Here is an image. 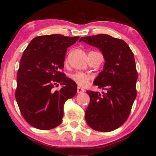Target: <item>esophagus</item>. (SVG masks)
Wrapping results in <instances>:
<instances>
[{
    "label": "esophagus",
    "mask_w": 156,
    "mask_h": 156,
    "mask_svg": "<svg viewBox=\"0 0 156 156\" xmlns=\"http://www.w3.org/2000/svg\"><path fill=\"white\" fill-rule=\"evenodd\" d=\"M84 91H85L84 89L80 88V87H79V86H78V88H77V92H78V93H81L83 92H84Z\"/></svg>",
    "instance_id": "1"
}]
</instances>
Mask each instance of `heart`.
Returning <instances> with one entry per match:
<instances>
[{
	"instance_id": "obj_1",
	"label": "heart",
	"mask_w": 156,
	"mask_h": 156,
	"mask_svg": "<svg viewBox=\"0 0 156 156\" xmlns=\"http://www.w3.org/2000/svg\"><path fill=\"white\" fill-rule=\"evenodd\" d=\"M70 78L73 81L81 87L88 86L91 79V76L90 75L82 72L74 73L70 75Z\"/></svg>"
}]
</instances>
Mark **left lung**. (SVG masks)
Here are the masks:
<instances>
[{"instance_id":"left-lung-1","label":"left lung","mask_w":156,"mask_h":156,"mask_svg":"<svg viewBox=\"0 0 156 156\" xmlns=\"http://www.w3.org/2000/svg\"><path fill=\"white\" fill-rule=\"evenodd\" d=\"M80 41L99 48L105 61L93 84L106 92L87 91L90 103L85 113L86 123L97 131H112L128 119L137 95L133 53L125 41L106 34L82 37Z\"/></svg>"}]
</instances>
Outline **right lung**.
Wrapping results in <instances>:
<instances>
[{"mask_svg": "<svg viewBox=\"0 0 156 156\" xmlns=\"http://www.w3.org/2000/svg\"><path fill=\"white\" fill-rule=\"evenodd\" d=\"M79 38L60 34L38 36L23 53L15 95L23 117L33 127L51 130L61 123L65 102L77 93L76 83L61 70L67 48ZM58 83L63 87L54 91Z\"/></svg>", "mask_w": 156, "mask_h": 156, "instance_id": "obj_1", "label": "right lung"}]
</instances>
